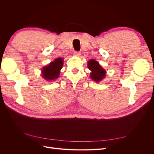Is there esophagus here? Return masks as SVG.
Here are the masks:
<instances>
[{
  "mask_svg": "<svg viewBox=\"0 0 154 154\" xmlns=\"http://www.w3.org/2000/svg\"><path fill=\"white\" fill-rule=\"evenodd\" d=\"M74 56H76V57H80V56L81 55V53L80 51H74Z\"/></svg>",
  "mask_w": 154,
  "mask_h": 154,
  "instance_id": "obj_1",
  "label": "esophagus"
}]
</instances>
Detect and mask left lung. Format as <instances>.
I'll list each match as a JSON object with an SVG mask.
<instances>
[{"label":"left lung","mask_w":154,"mask_h":154,"mask_svg":"<svg viewBox=\"0 0 154 154\" xmlns=\"http://www.w3.org/2000/svg\"><path fill=\"white\" fill-rule=\"evenodd\" d=\"M88 67L92 71L91 73V78L93 80L98 82L105 78L106 74L105 71L96 60H91L90 61H88Z\"/></svg>","instance_id":"1"}]
</instances>
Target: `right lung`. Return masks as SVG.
I'll list each match as a JSON object with an SVG mask.
<instances>
[{
    "label": "right lung",
    "instance_id": "obj_1",
    "mask_svg": "<svg viewBox=\"0 0 154 154\" xmlns=\"http://www.w3.org/2000/svg\"><path fill=\"white\" fill-rule=\"evenodd\" d=\"M63 60L57 58L54 62H51L49 66H45L42 70V76L48 81L53 80L58 78L60 71L63 66Z\"/></svg>",
    "mask_w": 154,
    "mask_h": 154
}]
</instances>
